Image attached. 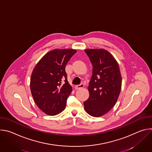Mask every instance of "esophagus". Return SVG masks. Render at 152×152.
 Wrapping results in <instances>:
<instances>
[{"label":"esophagus","mask_w":152,"mask_h":152,"mask_svg":"<svg viewBox=\"0 0 152 152\" xmlns=\"http://www.w3.org/2000/svg\"><path fill=\"white\" fill-rule=\"evenodd\" d=\"M84 86V84L83 83H80L79 85H77L76 86V90H79V89H80L82 88H83Z\"/></svg>","instance_id":"34e87169"}]
</instances>
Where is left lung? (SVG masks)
Masks as SVG:
<instances>
[{"label": "left lung", "mask_w": 152, "mask_h": 152, "mask_svg": "<svg viewBox=\"0 0 152 152\" xmlns=\"http://www.w3.org/2000/svg\"><path fill=\"white\" fill-rule=\"evenodd\" d=\"M85 53L93 66L88 86L90 96L83 102L86 112L100 117L110 111L118 98L121 76L118 64L113 55L104 49H86Z\"/></svg>", "instance_id": "obj_1"}]
</instances>
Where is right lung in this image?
Returning a JSON list of instances; mask_svg holds the SVG:
<instances>
[{"mask_svg":"<svg viewBox=\"0 0 152 152\" xmlns=\"http://www.w3.org/2000/svg\"><path fill=\"white\" fill-rule=\"evenodd\" d=\"M76 52L73 49L51 50L40 59L33 70L31 93L38 107L48 115H57L66 107L72 91L66 66Z\"/></svg>","mask_w":152,"mask_h":152,"instance_id":"1","label":"right lung"}]
</instances>
